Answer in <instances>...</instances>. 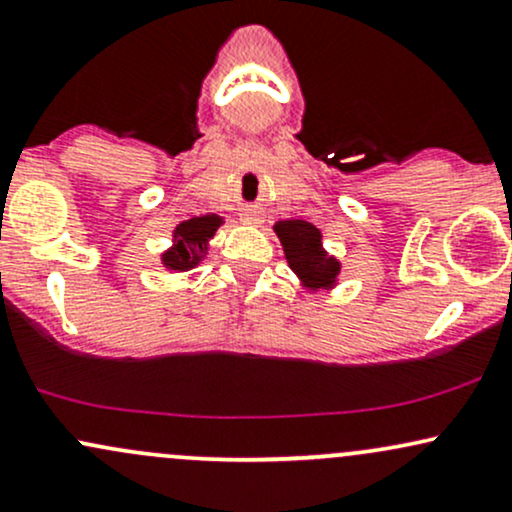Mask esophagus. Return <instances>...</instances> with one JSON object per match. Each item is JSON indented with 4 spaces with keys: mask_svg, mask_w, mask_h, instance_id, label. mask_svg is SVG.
<instances>
[{
    "mask_svg": "<svg viewBox=\"0 0 512 512\" xmlns=\"http://www.w3.org/2000/svg\"><path fill=\"white\" fill-rule=\"evenodd\" d=\"M240 221H243L245 226H260L262 216H260V211H245V214L240 216Z\"/></svg>",
    "mask_w": 512,
    "mask_h": 512,
    "instance_id": "34e87169",
    "label": "esophagus"
}]
</instances>
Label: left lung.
Here are the masks:
<instances>
[{
  "instance_id": "obj_1",
  "label": "left lung",
  "mask_w": 512,
  "mask_h": 512,
  "mask_svg": "<svg viewBox=\"0 0 512 512\" xmlns=\"http://www.w3.org/2000/svg\"><path fill=\"white\" fill-rule=\"evenodd\" d=\"M276 238L281 240L286 262L291 272L308 291L334 289L342 262L322 248V233L313 223L301 219H286L274 223Z\"/></svg>"
}]
</instances>
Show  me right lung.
Here are the masks:
<instances>
[{
    "label": "right lung",
    "mask_w": 512,
    "mask_h": 512,
    "mask_svg": "<svg viewBox=\"0 0 512 512\" xmlns=\"http://www.w3.org/2000/svg\"><path fill=\"white\" fill-rule=\"evenodd\" d=\"M223 226L219 214H204L178 223L173 228L170 248L161 255V264L168 272H190L207 257L209 240Z\"/></svg>",
    "instance_id": "right-lung-1"
}]
</instances>
